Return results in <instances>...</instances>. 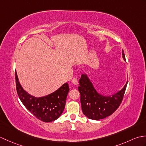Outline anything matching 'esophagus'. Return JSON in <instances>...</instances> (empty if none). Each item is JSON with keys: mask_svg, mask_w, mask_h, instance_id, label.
<instances>
[{"mask_svg": "<svg viewBox=\"0 0 146 146\" xmlns=\"http://www.w3.org/2000/svg\"><path fill=\"white\" fill-rule=\"evenodd\" d=\"M72 83L74 85H78V79H77V78H76V77H74L72 80Z\"/></svg>", "mask_w": 146, "mask_h": 146, "instance_id": "obj_1", "label": "esophagus"}]
</instances>
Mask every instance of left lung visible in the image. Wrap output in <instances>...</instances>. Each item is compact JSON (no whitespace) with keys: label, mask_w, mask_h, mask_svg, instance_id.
<instances>
[{"label":"left lung","mask_w":146,"mask_h":146,"mask_svg":"<svg viewBox=\"0 0 146 146\" xmlns=\"http://www.w3.org/2000/svg\"><path fill=\"white\" fill-rule=\"evenodd\" d=\"M122 56L125 61L122 50ZM78 90L83 114L92 120H100L110 116L115 111L123 100L127 85L121 90L112 96H103L97 92L92 83L85 75L80 79Z\"/></svg>","instance_id":"obj_1"}]
</instances>
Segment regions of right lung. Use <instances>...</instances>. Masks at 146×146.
<instances>
[{
    "instance_id": "right-lung-1",
    "label": "right lung",
    "mask_w": 146,
    "mask_h": 146,
    "mask_svg": "<svg viewBox=\"0 0 146 146\" xmlns=\"http://www.w3.org/2000/svg\"><path fill=\"white\" fill-rule=\"evenodd\" d=\"M16 90L22 103L37 119L44 122L56 120L63 113L66 104L69 85L64 83L56 91L46 97L36 98L30 95L22 88L15 73Z\"/></svg>"
}]
</instances>
